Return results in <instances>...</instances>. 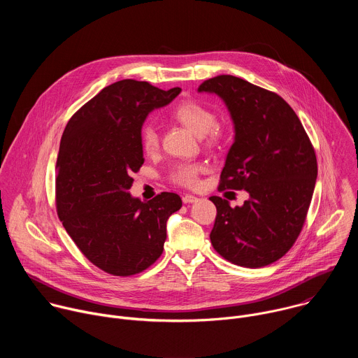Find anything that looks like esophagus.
<instances>
[{"label":"esophagus","instance_id":"esophagus-1","mask_svg":"<svg viewBox=\"0 0 358 358\" xmlns=\"http://www.w3.org/2000/svg\"><path fill=\"white\" fill-rule=\"evenodd\" d=\"M196 201H199V198L195 196V195H191V194L182 195V202L184 203H192V202H196Z\"/></svg>","mask_w":358,"mask_h":358}]
</instances>
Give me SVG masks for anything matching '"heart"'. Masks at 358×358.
Listing matches in <instances>:
<instances>
[{"label":"heart","instance_id":"1","mask_svg":"<svg viewBox=\"0 0 358 358\" xmlns=\"http://www.w3.org/2000/svg\"><path fill=\"white\" fill-rule=\"evenodd\" d=\"M173 117L195 136L206 134L210 144H217L222 138V130L215 124V113L199 101H181L174 108ZM140 144L147 155H155L160 145L157 130L152 126L143 127L140 133ZM201 171L202 166L198 163H182L173 169L171 181L184 187H195L198 185V176Z\"/></svg>","mask_w":358,"mask_h":358}]
</instances>
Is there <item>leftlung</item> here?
I'll return each mask as SVG.
<instances>
[{
  "label": "left lung",
  "mask_w": 358,
  "mask_h": 358,
  "mask_svg": "<svg viewBox=\"0 0 358 358\" xmlns=\"http://www.w3.org/2000/svg\"><path fill=\"white\" fill-rule=\"evenodd\" d=\"M198 92L218 94L234 122L220 189L249 194L235 208L210 198L217 207L211 243L235 265H271L293 246L308 215L317 178L315 148L297 115L273 92L232 75L208 79Z\"/></svg>",
  "instance_id": "8db88e82"
}]
</instances>
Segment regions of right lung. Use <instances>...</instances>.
I'll return each instance as SVG.
<instances>
[{
	"instance_id": "obj_1",
	"label": "right lung",
	"mask_w": 358,
	"mask_h": 358,
	"mask_svg": "<svg viewBox=\"0 0 358 358\" xmlns=\"http://www.w3.org/2000/svg\"><path fill=\"white\" fill-rule=\"evenodd\" d=\"M180 92L119 80L83 105L62 134L55 169L58 217L85 257L110 275L131 276L155 264L164 249L167 220L182 206L174 192L147 202L129 192L131 174L144 163L145 117Z\"/></svg>"
}]
</instances>
